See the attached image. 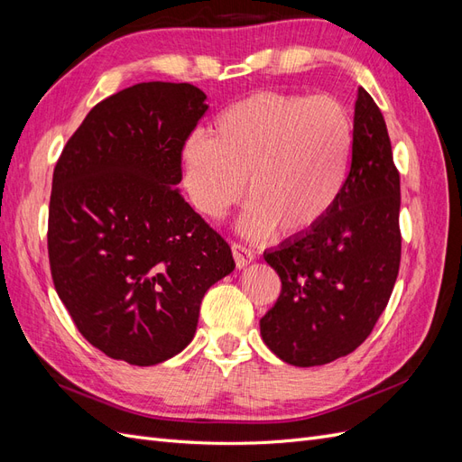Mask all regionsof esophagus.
Instances as JSON below:
<instances>
[{
	"label": "esophagus",
	"mask_w": 462,
	"mask_h": 462,
	"mask_svg": "<svg viewBox=\"0 0 462 462\" xmlns=\"http://www.w3.org/2000/svg\"><path fill=\"white\" fill-rule=\"evenodd\" d=\"M231 250H233V256H235V263L236 268H245V265H248L250 262H253L256 258V254L250 250L248 246L241 245V243H233L231 245Z\"/></svg>",
	"instance_id": "esophagus-1"
}]
</instances>
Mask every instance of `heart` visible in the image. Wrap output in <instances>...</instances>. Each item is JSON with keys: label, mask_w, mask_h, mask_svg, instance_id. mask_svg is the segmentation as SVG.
I'll return each instance as SVG.
<instances>
[{"label": "heart", "mask_w": 462, "mask_h": 462, "mask_svg": "<svg viewBox=\"0 0 462 462\" xmlns=\"http://www.w3.org/2000/svg\"><path fill=\"white\" fill-rule=\"evenodd\" d=\"M351 153L353 123L333 97L262 90L223 109L212 138L185 143V187L202 216L221 219L246 179L243 231L300 236L337 204Z\"/></svg>", "instance_id": "obj_1"}]
</instances>
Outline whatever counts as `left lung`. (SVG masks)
Returning <instances> with one entry per match:
<instances>
[{"instance_id": "obj_1", "label": "left lung", "mask_w": 462, "mask_h": 462, "mask_svg": "<svg viewBox=\"0 0 462 462\" xmlns=\"http://www.w3.org/2000/svg\"><path fill=\"white\" fill-rule=\"evenodd\" d=\"M401 180L380 107L358 88L353 160L341 197L319 226L263 253L282 295L260 319L270 351L287 365L321 366L372 333L401 262Z\"/></svg>"}]
</instances>
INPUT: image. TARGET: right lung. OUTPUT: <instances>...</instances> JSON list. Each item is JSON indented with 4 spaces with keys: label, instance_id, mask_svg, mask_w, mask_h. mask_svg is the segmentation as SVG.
Returning a JSON list of instances; mask_svg holds the SVG:
<instances>
[{
    "label": "right lung",
    "instance_id": "add662e5",
    "mask_svg": "<svg viewBox=\"0 0 462 462\" xmlns=\"http://www.w3.org/2000/svg\"><path fill=\"white\" fill-rule=\"evenodd\" d=\"M189 82H141L94 106L55 163L48 254L77 329L104 355L153 366L192 341L229 245L175 189L206 114Z\"/></svg>",
    "mask_w": 462,
    "mask_h": 462
}]
</instances>
